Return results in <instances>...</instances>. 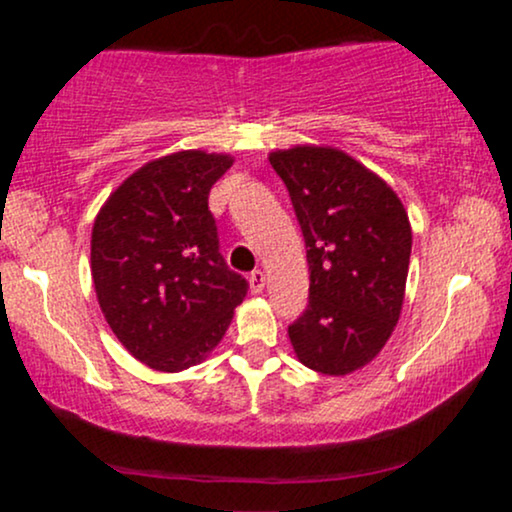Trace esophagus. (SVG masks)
Instances as JSON below:
<instances>
[{
	"label": "esophagus",
	"mask_w": 512,
	"mask_h": 512,
	"mask_svg": "<svg viewBox=\"0 0 512 512\" xmlns=\"http://www.w3.org/2000/svg\"><path fill=\"white\" fill-rule=\"evenodd\" d=\"M249 285L254 294L263 292V287H266V275H263V270H254V273L249 275Z\"/></svg>",
	"instance_id": "34e87169"
}]
</instances>
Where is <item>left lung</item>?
<instances>
[{"label": "left lung", "mask_w": 512, "mask_h": 512, "mask_svg": "<svg viewBox=\"0 0 512 512\" xmlns=\"http://www.w3.org/2000/svg\"><path fill=\"white\" fill-rule=\"evenodd\" d=\"M268 160L290 191L311 273L309 306L287 328L294 354L318 374L347 376L398 326L410 218L398 194L345 150L294 146Z\"/></svg>", "instance_id": "left-lung-1"}]
</instances>
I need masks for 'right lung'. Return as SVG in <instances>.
Returning a JSON list of instances; mask_svg holds the SVG:
<instances>
[{
	"label": "right lung",
	"mask_w": 512,
	"mask_h": 512,
	"mask_svg": "<svg viewBox=\"0 0 512 512\" xmlns=\"http://www.w3.org/2000/svg\"><path fill=\"white\" fill-rule=\"evenodd\" d=\"M227 153L179 150L138 167L95 215L90 273L112 333L150 369L201 364L230 328L249 282L227 268L208 210Z\"/></svg>",
	"instance_id": "add662e5"
}]
</instances>
